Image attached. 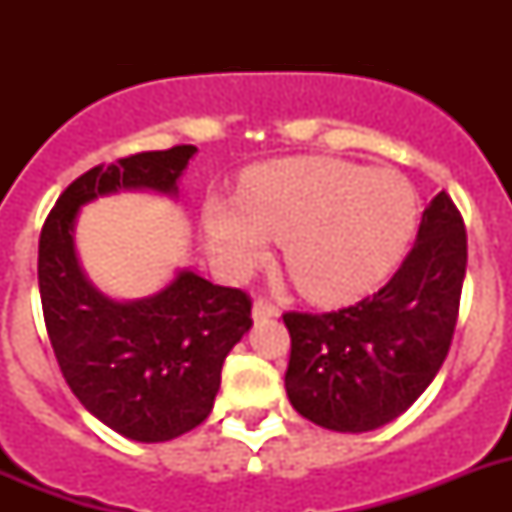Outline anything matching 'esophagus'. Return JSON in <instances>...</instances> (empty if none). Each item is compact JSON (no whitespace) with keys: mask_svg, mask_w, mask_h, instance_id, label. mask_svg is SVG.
Instances as JSON below:
<instances>
[{"mask_svg":"<svg viewBox=\"0 0 512 512\" xmlns=\"http://www.w3.org/2000/svg\"><path fill=\"white\" fill-rule=\"evenodd\" d=\"M279 315V307L271 305L269 300H264V297H259V300L253 302V318L261 320V318H277Z\"/></svg>","mask_w":512,"mask_h":512,"instance_id":"1","label":"esophagus"}]
</instances>
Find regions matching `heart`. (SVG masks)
<instances>
[{
  "label": "heart",
  "instance_id": "heart-1",
  "mask_svg": "<svg viewBox=\"0 0 512 512\" xmlns=\"http://www.w3.org/2000/svg\"><path fill=\"white\" fill-rule=\"evenodd\" d=\"M418 194L395 169H366L336 156H295L243 176L238 200L205 205L212 259L248 274L282 241L284 264L302 295L348 302L377 287L413 238Z\"/></svg>",
  "mask_w": 512,
  "mask_h": 512
}]
</instances>
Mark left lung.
<instances>
[{
    "label": "left lung",
    "mask_w": 512,
    "mask_h": 512,
    "mask_svg": "<svg viewBox=\"0 0 512 512\" xmlns=\"http://www.w3.org/2000/svg\"><path fill=\"white\" fill-rule=\"evenodd\" d=\"M464 271V220L449 194L438 192L415 246L379 292L320 315L284 312L292 408L338 433L374 431L405 413L449 354Z\"/></svg>",
    "instance_id": "left-lung-1"
}]
</instances>
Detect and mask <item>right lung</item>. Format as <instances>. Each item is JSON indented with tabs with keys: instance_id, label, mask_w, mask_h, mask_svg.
I'll return each instance as SVG.
<instances>
[{
	"instance_id": "add662e5",
	"label": "right lung",
	"mask_w": 512,
	"mask_h": 512,
	"mask_svg": "<svg viewBox=\"0 0 512 512\" xmlns=\"http://www.w3.org/2000/svg\"><path fill=\"white\" fill-rule=\"evenodd\" d=\"M194 153L174 146L94 166L40 230V302L63 379L94 418L143 443L171 441L210 415L225 356L253 325L251 297L184 269L158 295L110 300L81 271L74 225L81 205L117 189L176 194Z\"/></svg>"
}]
</instances>
